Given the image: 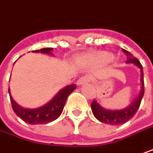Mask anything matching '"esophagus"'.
Returning a JSON list of instances; mask_svg holds the SVG:
<instances>
[{
	"label": "esophagus",
	"instance_id": "1",
	"mask_svg": "<svg viewBox=\"0 0 153 153\" xmlns=\"http://www.w3.org/2000/svg\"><path fill=\"white\" fill-rule=\"evenodd\" d=\"M89 82V78L87 76H82L80 77L78 80H77V84L78 85H82V84H85V83H88Z\"/></svg>",
	"mask_w": 153,
	"mask_h": 153
}]
</instances>
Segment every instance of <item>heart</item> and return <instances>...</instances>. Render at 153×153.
Returning <instances> with one entry per match:
<instances>
[{
	"label": "heart",
	"mask_w": 153,
	"mask_h": 153,
	"mask_svg": "<svg viewBox=\"0 0 153 153\" xmlns=\"http://www.w3.org/2000/svg\"><path fill=\"white\" fill-rule=\"evenodd\" d=\"M92 59L99 65H106L108 64H110L111 62L114 61V56L110 53V52H107V51H101L96 53L93 57Z\"/></svg>",
	"instance_id": "heart-1"
}]
</instances>
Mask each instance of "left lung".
<instances>
[{
    "label": "left lung",
    "instance_id": "8db88e82",
    "mask_svg": "<svg viewBox=\"0 0 153 153\" xmlns=\"http://www.w3.org/2000/svg\"><path fill=\"white\" fill-rule=\"evenodd\" d=\"M123 52L127 57L126 63L128 64H134L138 65L140 68L141 71V90L138 97L134 100V102L131 103L130 106H128L126 108L121 110H107L102 108L96 100H94L91 103V109L92 113L95 115L98 120H100L102 123L109 124V125H120L127 122L130 119H132L137 113V111L140 108V105L141 102L142 98L145 92V84H144V75H143V67L140 62L134 57L133 54H131L129 51L123 49Z\"/></svg>",
    "mask_w": 153,
    "mask_h": 153
}]
</instances>
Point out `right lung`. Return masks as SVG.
I'll use <instances>...</instances> for the list:
<instances>
[{
  "label": "right lung",
  "instance_id": "obj_1",
  "mask_svg": "<svg viewBox=\"0 0 153 153\" xmlns=\"http://www.w3.org/2000/svg\"><path fill=\"white\" fill-rule=\"evenodd\" d=\"M52 48H43L40 50L33 51V52H41V53H47L51 54V51ZM76 88V84H71L65 88L61 89L57 96H55L50 102L46 105L43 106L39 108L34 109H27L19 106L15 102L10 95V101L13 110L16 114L17 116L25 122L31 125H39V124H46L51 122L57 119L60 114H62L66 100L70 94L72 92L75 88ZM8 93H10V90L8 88Z\"/></svg>",
  "mask_w": 153,
  "mask_h": 153
}]
</instances>
